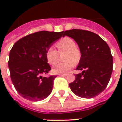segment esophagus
Segmentation results:
<instances>
[{
  "label": "esophagus",
  "instance_id": "obj_1",
  "mask_svg": "<svg viewBox=\"0 0 122 122\" xmlns=\"http://www.w3.org/2000/svg\"><path fill=\"white\" fill-rule=\"evenodd\" d=\"M60 76H66L67 74H59Z\"/></svg>",
  "mask_w": 122,
  "mask_h": 122
}]
</instances>
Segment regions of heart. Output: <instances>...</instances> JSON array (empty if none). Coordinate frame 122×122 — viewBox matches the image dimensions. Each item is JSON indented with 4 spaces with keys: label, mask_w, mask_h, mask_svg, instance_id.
<instances>
[{
    "label": "heart",
    "mask_w": 122,
    "mask_h": 122,
    "mask_svg": "<svg viewBox=\"0 0 122 122\" xmlns=\"http://www.w3.org/2000/svg\"><path fill=\"white\" fill-rule=\"evenodd\" d=\"M58 52L61 53L65 51V59L67 61L56 64L52 68V72L55 74H65L74 67L75 62H78L80 58V50L75 47L76 44L72 39L68 37H65L61 39L56 44ZM58 52L53 49L49 47L46 51V59L50 65H54L57 61L59 54Z\"/></svg>",
    "instance_id": "1"
}]
</instances>
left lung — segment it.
I'll return each mask as SVG.
<instances>
[{
	"label": "left lung",
	"mask_w": 122,
	"mask_h": 122,
	"mask_svg": "<svg viewBox=\"0 0 122 122\" xmlns=\"http://www.w3.org/2000/svg\"><path fill=\"white\" fill-rule=\"evenodd\" d=\"M71 37L78 44L81 52L76 70L75 80L69 83L75 94L83 98H92L101 93L108 85L113 71V56L110 47L96 33L85 30L65 31L63 37Z\"/></svg>",
	"instance_id": "obj_1"
}]
</instances>
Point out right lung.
<instances>
[{
  "instance_id": "obj_1",
  "label": "right lung",
  "mask_w": 122,
  "mask_h": 122,
  "mask_svg": "<svg viewBox=\"0 0 122 122\" xmlns=\"http://www.w3.org/2000/svg\"><path fill=\"white\" fill-rule=\"evenodd\" d=\"M63 33L48 31L31 33L18 40L10 51V78L18 94L26 99L42 101L51 93L56 76H42L51 70L46 54Z\"/></svg>"
}]
</instances>
